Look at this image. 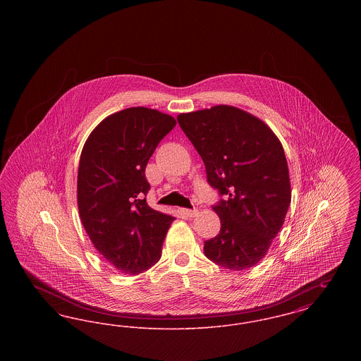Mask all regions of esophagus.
I'll use <instances>...</instances> for the list:
<instances>
[{
	"label": "esophagus",
	"instance_id": "34e87169",
	"mask_svg": "<svg viewBox=\"0 0 361 361\" xmlns=\"http://www.w3.org/2000/svg\"><path fill=\"white\" fill-rule=\"evenodd\" d=\"M180 214L187 218H193L197 215V209H188V208H180Z\"/></svg>",
	"mask_w": 361,
	"mask_h": 361
}]
</instances>
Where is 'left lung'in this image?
Segmentation results:
<instances>
[{"instance_id": "left-lung-1", "label": "left lung", "mask_w": 361, "mask_h": 361, "mask_svg": "<svg viewBox=\"0 0 361 361\" xmlns=\"http://www.w3.org/2000/svg\"><path fill=\"white\" fill-rule=\"evenodd\" d=\"M177 121L206 165L207 181L224 196L212 209L221 231L204 255L231 271H245L267 255L291 203L290 173L275 133L256 116L215 105Z\"/></svg>"}]
</instances>
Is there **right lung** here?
I'll list each match as a JSON object with an SVG mask.
<instances>
[{"mask_svg": "<svg viewBox=\"0 0 361 361\" xmlns=\"http://www.w3.org/2000/svg\"><path fill=\"white\" fill-rule=\"evenodd\" d=\"M176 126L171 115L133 106L105 118L86 139L77 177L82 224L112 267L137 275L161 258L174 218L146 203V165Z\"/></svg>", "mask_w": 361, "mask_h": 361, "instance_id": "1", "label": "right lung"}]
</instances>
